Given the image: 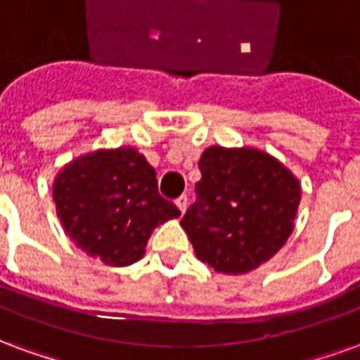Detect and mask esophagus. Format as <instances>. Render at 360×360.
I'll list each match as a JSON object with an SVG mask.
<instances>
[{
  "label": "esophagus",
  "instance_id": "obj_1",
  "mask_svg": "<svg viewBox=\"0 0 360 360\" xmlns=\"http://www.w3.org/2000/svg\"><path fill=\"white\" fill-rule=\"evenodd\" d=\"M176 207L180 212H186V209H188V195H180L176 199Z\"/></svg>",
  "mask_w": 360,
  "mask_h": 360
}]
</instances>
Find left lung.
I'll list each match as a JSON object with an SVG mask.
<instances>
[{"label":"left lung","instance_id":"left-lung-1","mask_svg":"<svg viewBox=\"0 0 360 360\" xmlns=\"http://www.w3.org/2000/svg\"><path fill=\"white\" fill-rule=\"evenodd\" d=\"M195 203L180 224L195 257L224 274H245L284 248L301 201V184L272 155L211 146L199 159Z\"/></svg>","mask_w":360,"mask_h":360}]
</instances>
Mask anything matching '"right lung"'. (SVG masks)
Masks as SVG:
<instances>
[{"label":"right lung","mask_w":360,"mask_h":360,"mask_svg":"<svg viewBox=\"0 0 360 360\" xmlns=\"http://www.w3.org/2000/svg\"><path fill=\"white\" fill-rule=\"evenodd\" d=\"M53 201L76 248L109 266L140 261L155 228L180 217L134 148L97 149L67 162L55 176Z\"/></svg>","instance_id":"1"}]
</instances>
